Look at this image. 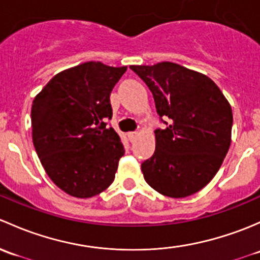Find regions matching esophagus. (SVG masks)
Masks as SVG:
<instances>
[{
	"label": "esophagus",
	"instance_id": "esophagus-1",
	"mask_svg": "<svg viewBox=\"0 0 260 260\" xmlns=\"http://www.w3.org/2000/svg\"><path fill=\"white\" fill-rule=\"evenodd\" d=\"M136 136H138V133H136V131H133V133L127 134V138H129V140L131 141V143H133V141L135 140Z\"/></svg>",
	"mask_w": 260,
	"mask_h": 260
}]
</instances>
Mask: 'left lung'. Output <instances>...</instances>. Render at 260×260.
Here are the masks:
<instances>
[{
  "instance_id": "1",
  "label": "left lung",
  "mask_w": 260,
  "mask_h": 260,
  "mask_svg": "<svg viewBox=\"0 0 260 260\" xmlns=\"http://www.w3.org/2000/svg\"><path fill=\"white\" fill-rule=\"evenodd\" d=\"M130 69L148 85L167 125L155 130L154 154L141 164L146 183L170 198L198 192L215 176L229 150L233 112L228 100L213 80L178 63Z\"/></svg>"
}]
</instances>
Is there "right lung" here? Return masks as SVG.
I'll list each match as a JSON object with an SVG mask.
<instances>
[{"instance_id": "add662e5", "label": "right lung", "mask_w": 260, "mask_h": 260, "mask_svg": "<svg viewBox=\"0 0 260 260\" xmlns=\"http://www.w3.org/2000/svg\"><path fill=\"white\" fill-rule=\"evenodd\" d=\"M126 66L81 63L47 82L31 109L32 140L51 180L75 198H91L111 185L120 157L112 127L110 93Z\"/></svg>"}]
</instances>
